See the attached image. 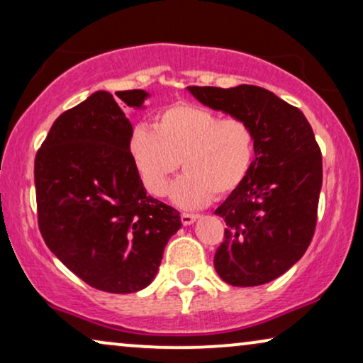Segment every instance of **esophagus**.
Segmentation results:
<instances>
[{
    "mask_svg": "<svg viewBox=\"0 0 363 363\" xmlns=\"http://www.w3.org/2000/svg\"><path fill=\"white\" fill-rule=\"evenodd\" d=\"M196 218H198V215H195V213H182L183 225H191V223H195Z\"/></svg>",
    "mask_w": 363,
    "mask_h": 363,
    "instance_id": "1",
    "label": "esophagus"
}]
</instances>
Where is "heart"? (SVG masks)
Here are the masks:
<instances>
[{
  "label": "heart",
  "instance_id": "1",
  "mask_svg": "<svg viewBox=\"0 0 363 363\" xmlns=\"http://www.w3.org/2000/svg\"><path fill=\"white\" fill-rule=\"evenodd\" d=\"M143 186L153 196L167 195L182 208H200L231 195L250 177L256 160V132L246 118L225 117L193 104H172L155 116L153 128L137 125L127 142Z\"/></svg>",
  "mask_w": 363,
  "mask_h": 363
}]
</instances>
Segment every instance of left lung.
<instances>
[{"label": "left lung", "instance_id": "8db88e82", "mask_svg": "<svg viewBox=\"0 0 363 363\" xmlns=\"http://www.w3.org/2000/svg\"><path fill=\"white\" fill-rule=\"evenodd\" d=\"M213 111L246 118L256 132V160L246 182L215 215L226 221L215 269L228 284L274 281L309 247L322 186V153L299 108L257 86L188 87Z\"/></svg>", "mask_w": 363, "mask_h": 363}]
</instances>
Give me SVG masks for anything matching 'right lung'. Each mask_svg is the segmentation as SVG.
<instances>
[{
  "label": "right lung",
  "instance_id": "1",
  "mask_svg": "<svg viewBox=\"0 0 363 363\" xmlns=\"http://www.w3.org/2000/svg\"><path fill=\"white\" fill-rule=\"evenodd\" d=\"M94 92L52 123L34 158L38 225L59 261L89 286L113 294L147 287L180 213L147 195L121 108L142 107L140 89Z\"/></svg>",
  "mask_w": 363,
  "mask_h": 363
}]
</instances>
